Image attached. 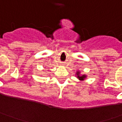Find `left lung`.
Segmentation results:
<instances>
[{"mask_svg":"<svg viewBox=\"0 0 122 122\" xmlns=\"http://www.w3.org/2000/svg\"><path fill=\"white\" fill-rule=\"evenodd\" d=\"M77 77L79 78V80H84V79L86 77V75H79V72H77Z\"/></svg>","mask_w":122,"mask_h":122,"instance_id":"8db88e82","label":"left lung"}]
</instances>
